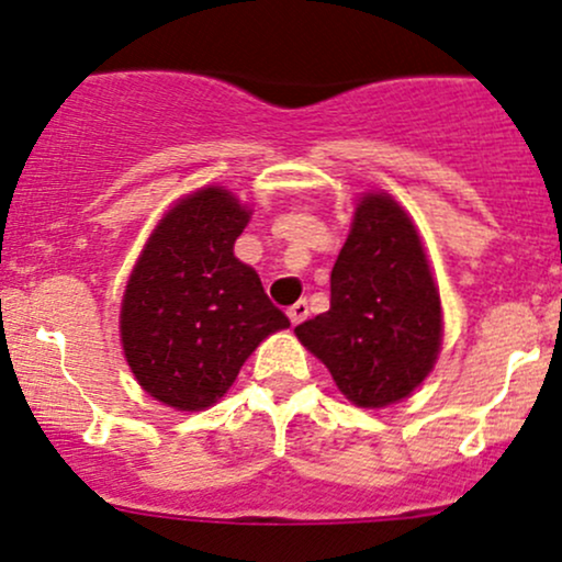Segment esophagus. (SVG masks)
Segmentation results:
<instances>
[{
    "mask_svg": "<svg viewBox=\"0 0 562 562\" xmlns=\"http://www.w3.org/2000/svg\"><path fill=\"white\" fill-rule=\"evenodd\" d=\"M288 317H291L293 325H301L310 317V304H306V301H299V304H293L291 310H288Z\"/></svg>",
    "mask_w": 562,
    "mask_h": 562,
    "instance_id": "esophagus-1",
    "label": "esophagus"
}]
</instances>
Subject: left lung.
I'll list each match as a JSON object with an SVG mask.
<instances>
[{
  "instance_id": "obj_1",
  "label": "left lung",
  "mask_w": 562,
  "mask_h": 562,
  "mask_svg": "<svg viewBox=\"0 0 562 562\" xmlns=\"http://www.w3.org/2000/svg\"><path fill=\"white\" fill-rule=\"evenodd\" d=\"M295 336L360 408L405 400L435 368L440 293L416 226L390 194L360 196L330 271V310Z\"/></svg>"
}]
</instances>
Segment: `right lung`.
<instances>
[{
    "label": "right lung",
    "mask_w": 562,
    "mask_h": 562,
    "mask_svg": "<svg viewBox=\"0 0 562 562\" xmlns=\"http://www.w3.org/2000/svg\"><path fill=\"white\" fill-rule=\"evenodd\" d=\"M250 211L224 187L176 202L140 250L120 312L122 349L138 384L176 411H205L285 317L256 269L234 256Z\"/></svg>",
    "instance_id": "right-lung-1"
}]
</instances>
